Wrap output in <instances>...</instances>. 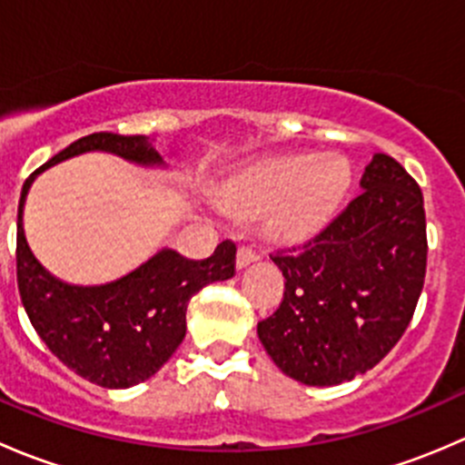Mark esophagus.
I'll return each mask as SVG.
<instances>
[{"label":"esophagus","instance_id":"esophagus-1","mask_svg":"<svg viewBox=\"0 0 465 465\" xmlns=\"http://www.w3.org/2000/svg\"><path fill=\"white\" fill-rule=\"evenodd\" d=\"M256 261H259V254H256L252 247H238V252H236L238 270H242V267L252 265V262H256Z\"/></svg>","mask_w":465,"mask_h":465}]
</instances>
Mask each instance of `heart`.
<instances>
[{
	"label": "heart",
	"instance_id": "1",
	"mask_svg": "<svg viewBox=\"0 0 465 465\" xmlns=\"http://www.w3.org/2000/svg\"><path fill=\"white\" fill-rule=\"evenodd\" d=\"M351 182L353 171L341 154H272L224 180L215 203L241 218L262 215V229L272 241L297 245L320 236L332 223Z\"/></svg>",
	"mask_w": 465,
	"mask_h": 465
}]
</instances>
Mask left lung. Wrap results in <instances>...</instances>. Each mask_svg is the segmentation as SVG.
<instances>
[{
  "mask_svg": "<svg viewBox=\"0 0 465 465\" xmlns=\"http://www.w3.org/2000/svg\"><path fill=\"white\" fill-rule=\"evenodd\" d=\"M362 193L308 241L272 261L283 302L259 322V340L285 376L311 387L353 380L396 346L419 303L428 265L423 193L376 153Z\"/></svg>",
  "mask_w": 465,
  "mask_h": 465,
  "instance_id": "1",
  "label": "left lung"
}]
</instances>
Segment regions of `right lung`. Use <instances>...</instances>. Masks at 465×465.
Masks as SVG:
<instances>
[{
	"instance_id": "1",
	"label": "right lung",
	"mask_w": 465,
	"mask_h": 465,
	"mask_svg": "<svg viewBox=\"0 0 465 465\" xmlns=\"http://www.w3.org/2000/svg\"><path fill=\"white\" fill-rule=\"evenodd\" d=\"M83 153H110L148 168L166 166L143 134L94 133L37 168L22 186L17 206V288L33 328L64 367L98 387L128 389L153 378L182 344L191 297L236 274V245L220 242L204 261L159 250L137 270L103 285L60 281L33 256L22 213L35 177Z\"/></svg>"
}]
</instances>
